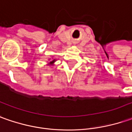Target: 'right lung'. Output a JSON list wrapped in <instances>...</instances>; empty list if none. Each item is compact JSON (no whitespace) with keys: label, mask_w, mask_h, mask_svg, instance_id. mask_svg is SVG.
I'll use <instances>...</instances> for the list:
<instances>
[{"label":"right lung","mask_w":132,"mask_h":132,"mask_svg":"<svg viewBox=\"0 0 132 132\" xmlns=\"http://www.w3.org/2000/svg\"><path fill=\"white\" fill-rule=\"evenodd\" d=\"M55 61H56L55 60H52V61H51V62H50V64H54Z\"/></svg>","instance_id":"right-lung-1"}]
</instances>
